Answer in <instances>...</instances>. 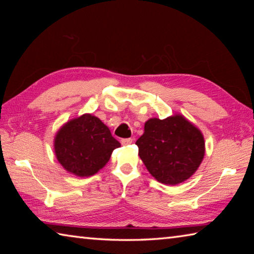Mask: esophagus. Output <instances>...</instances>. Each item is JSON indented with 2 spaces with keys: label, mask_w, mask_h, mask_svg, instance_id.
<instances>
[{
  "label": "esophagus",
  "mask_w": 254,
  "mask_h": 254,
  "mask_svg": "<svg viewBox=\"0 0 254 254\" xmlns=\"http://www.w3.org/2000/svg\"><path fill=\"white\" fill-rule=\"evenodd\" d=\"M132 141H133L132 139H122L121 143H122V145H127V144H131Z\"/></svg>",
  "instance_id": "1"
}]
</instances>
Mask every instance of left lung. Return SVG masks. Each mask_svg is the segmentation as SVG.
I'll return each mask as SVG.
<instances>
[{"mask_svg": "<svg viewBox=\"0 0 254 254\" xmlns=\"http://www.w3.org/2000/svg\"><path fill=\"white\" fill-rule=\"evenodd\" d=\"M135 144L150 175L171 186L190 178L205 156L203 133L180 113L149 119Z\"/></svg>", "mask_w": 254, "mask_h": 254, "instance_id": "left-lung-1", "label": "left lung"}]
</instances>
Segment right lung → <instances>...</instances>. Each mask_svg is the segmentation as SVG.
I'll return each instance as SVG.
<instances>
[{
	"mask_svg": "<svg viewBox=\"0 0 254 254\" xmlns=\"http://www.w3.org/2000/svg\"><path fill=\"white\" fill-rule=\"evenodd\" d=\"M121 143L110 128L95 115L85 113L68 120L57 131L54 150L63 168L77 177H89L98 173L114 149Z\"/></svg>",
	"mask_w": 254,
	"mask_h": 254,
	"instance_id": "1",
	"label": "right lung"
}]
</instances>
